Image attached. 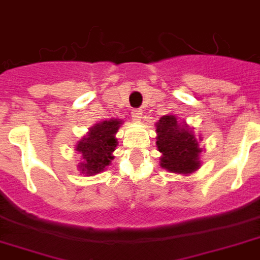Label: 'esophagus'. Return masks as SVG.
Returning a JSON list of instances; mask_svg holds the SVG:
<instances>
[{"label": "esophagus", "instance_id": "esophagus-1", "mask_svg": "<svg viewBox=\"0 0 260 260\" xmlns=\"http://www.w3.org/2000/svg\"><path fill=\"white\" fill-rule=\"evenodd\" d=\"M131 114H132V118L139 121L140 118H142V114H143V110L142 109H132L131 110Z\"/></svg>", "mask_w": 260, "mask_h": 260}]
</instances>
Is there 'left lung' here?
Returning <instances> with one entry per match:
<instances>
[{"mask_svg":"<svg viewBox=\"0 0 260 260\" xmlns=\"http://www.w3.org/2000/svg\"><path fill=\"white\" fill-rule=\"evenodd\" d=\"M156 146L163 154L160 166L170 173L189 174L200 167L197 139L186 125H179L175 116H163L156 122Z\"/></svg>","mask_w":260,"mask_h":260,"instance_id":"1","label":"left lung"}]
</instances>
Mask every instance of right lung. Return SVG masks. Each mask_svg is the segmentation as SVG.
Wrapping results in <instances>:
<instances>
[{
	"mask_svg": "<svg viewBox=\"0 0 260 260\" xmlns=\"http://www.w3.org/2000/svg\"><path fill=\"white\" fill-rule=\"evenodd\" d=\"M120 124L121 121L118 120H109L90 128L87 138H83L77 146V151L82 154L83 158V163H81L82 171L93 175L109 166L110 160L113 159L112 152L117 146L114 134L117 132Z\"/></svg>",
	"mask_w": 260,
	"mask_h": 260,
	"instance_id": "add662e5",
	"label": "right lung"
}]
</instances>
